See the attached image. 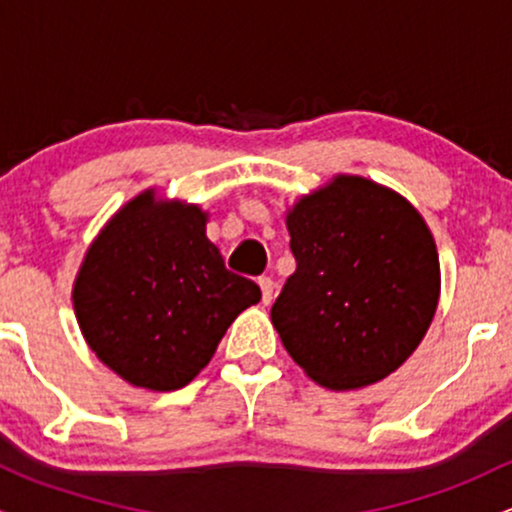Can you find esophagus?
<instances>
[{"label": "esophagus", "mask_w": 512, "mask_h": 512, "mask_svg": "<svg viewBox=\"0 0 512 512\" xmlns=\"http://www.w3.org/2000/svg\"><path fill=\"white\" fill-rule=\"evenodd\" d=\"M257 284H260V289H262V303H264V305H269V303H272L274 281L269 279V276H260V279H257Z\"/></svg>", "instance_id": "34e87169"}]
</instances>
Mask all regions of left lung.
I'll return each mask as SVG.
<instances>
[{
    "label": "left lung",
    "mask_w": 512,
    "mask_h": 512,
    "mask_svg": "<svg viewBox=\"0 0 512 512\" xmlns=\"http://www.w3.org/2000/svg\"><path fill=\"white\" fill-rule=\"evenodd\" d=\"M296 272L272 305L293 361L330 390L390 375L411 356L438 305L431 231L407 199L339 175L286 219Z\"/></svg>",
    "instance_id": "left-lung-1"
}]
</instances>
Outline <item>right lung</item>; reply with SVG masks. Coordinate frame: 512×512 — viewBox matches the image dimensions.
Wrapping results in <instances>:
<instances>
[{
	"label": "right lung",
	"instance_id": "right-lung-1",
	"mask_svg": "<svg viewBox=\"0 0 512 512\" xmlns=\"http://www.w3.org/2000/svg\"><path fill=\"white\" fill-rule=\"evenodd\" d=\"M197 207L127 204L88 250L74 310L88 346L127 383L170 392L214 356L231 322L262 298L228 272Z\"/></svg>",
	"mask_w": 512,
	"mask_h": 512
}]
</instances>
